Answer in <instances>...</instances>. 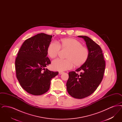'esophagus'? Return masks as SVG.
I'll list each match as a JSON object with an SVG mask.
<instances>
[{
	"label": "esophagus",
	"mask_w": 122,
	"mask_h": 122,
	"mask_svg": "<svg viewBox=\"0 0 122 122\" xmlns=\"http://www.w3.org/2000/svg\"><path fill=\"white\" fill-rule=\"evenodd\" d=\"M63 73H64L63 72H62V71H59V75H61V74H63Z\"/></svg>",
	"instance_id": "34e87169"
}]
</instances>
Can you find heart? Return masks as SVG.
Returning <instances> with one entry per match:
<instances>
[{"label": "heart", "mask_w": 122, "mask_h": 122, "mask_svg": "<svg viewBox=\"0 0 122 122\" xmlns=\"http://www.w3.org/2000/svg\"><path fill=\"white\" fill-rule=\"evenodd\" d=\"M61 47L63 49L69 50L66 59H56L52 62L53 70L63 71L72 69L74 65L81 66L85 64L89 56V51L86 47L82 46V44L78 40L73 38L61 39L58 43L52 41L49 44L47 52L48 56L52 58H56L60 51Z\"/></svg>", "instance_id": "1"}]
</instances>
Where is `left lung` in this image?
Wrapping results in <instances>:
<instances>
[{
  "instance_id": "obj_1",
  "label": "left lung",
  "mask_w": 122,
  "mask_h": 122,
  "mask_svg": "<svg viewBox=\"0 0 122 122\" xmlns=\"http://www.w3.org/2000/svg\"><path fill=\"white\" fill-rule=\"evenodd\" d=\"M78 36L86 41L89 56L86 62L76 71L69 73L66 86L67 92L71 97L82 99L92 95L102 81L105 61L102 50L97 43L87 36ZM80 71V74H78Z\"/></svg>"
}]
</instances>
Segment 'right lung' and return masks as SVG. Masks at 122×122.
I'll return each instance as SVG.
<instances>
[{"instance_id": "add662e5", "label": "right lung", "mask_w": 122, "mask_h": 122, "mask_svg": "<svg viewBox=\"0 0 122 122\" xmlns=\"http://www.w3.org/2000/svg\"><path fill=\"white\" fill-rule=\"evenodd\" d=\"M52 35L41 33L25 41L15 61L16 75L21 86L26 92L38 96L49 89L51 81L58 75L45 69L51 64L47 49Z\"/></svg>"}]
</instances>
